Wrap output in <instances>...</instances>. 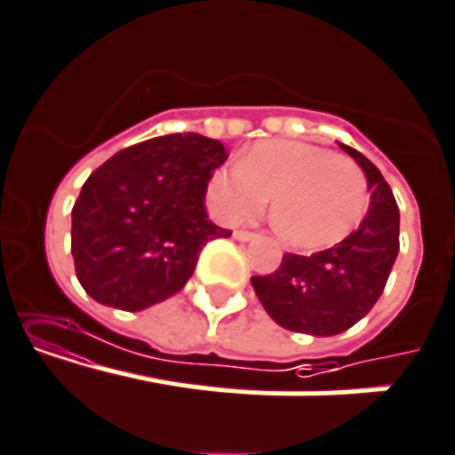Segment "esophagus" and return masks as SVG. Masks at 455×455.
Instances as JSON below:
<instances>
[{"mask_svg": "<svg viewBox=\"0 0 455 455\" xmlns=\"http://www.w3.org/2000/svg\"><path fill=\"white\" fill-rule=\"evenodd\" d=\"M235 239L236 241H243V243H248V241L257 239V235H254V232H248V230H236L235 232Z\"/></svg>", "mask_w": 455, "mask_h": 455, "instance_id": "1", "label": "esophagus"}]
</instances>
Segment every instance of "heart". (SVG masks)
<instances>
[{"instance_id": "1", "label": "heart", "mask_w": 455, "mask_h": 455, "mask_svg": "<svg viewBox=\"0 0 455 455\" xmlns=\"http://www.w3.org/2000/svg\"><path fill=\"white\" fill-rule=\"evenodd\" d=\"M270 216L285 243L304 250L346 239L369 210V180L348 156L299 140H266L241 163L216 167L207 201L223 223Z\"/></svg>"}]
</instances>
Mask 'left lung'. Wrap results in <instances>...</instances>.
I'll return each instance as SVG.
<instances>
[{
    "label": "left lung",
    "instance_id": "obj_1",
    "mask_svg": "<svg viewBox=\"0 0 455 455\" xmlns=\"http://www.w3.org/2000/svg\"><path fill=\"white\" fill-rule=\"evenodd\" d=\"M341 149L364 170L371 205L355 232L310 257L283 254L272 275L252 276L266 313L292 332L331 337L348 331L384 292L400 252V210L378 167L348 145Z\"/></svg>",
    "mask_w": 455,
    "mask_h": 455
}]
</instances>
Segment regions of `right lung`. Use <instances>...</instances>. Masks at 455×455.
I'll return each mask as SVG.
<instances>
[{"label":"right lung","mask_w":455,"mask_h":455,"mask_svg":"<svg viewBox=\"0 0 455 455\" xmlns=\"http://www.w3.org/2000/svg\"><path fill=\"white\" fill-rule=\"evenodd\" d=\"M223 142L170 133L111 156L82 185L71 210V254L86 295L138 313L176 295L203 245L228 239L205 212Z\"/></svg>","instance_id":"obj_1"}]
</instances>
